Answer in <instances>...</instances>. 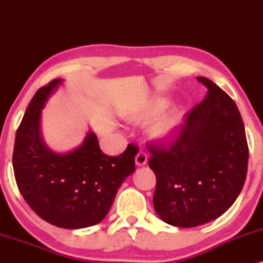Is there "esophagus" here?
Returning a JSON list of instances; mask_svg holds the SVG:
<instances>
[{"mask_svg":"<svg viewBox=\"0 0 263 263\" xmlns=\"http://www.w3.org/2000/svg\"><path fill=\"white\" fill-rule=\"evenodd\" d=\"M135 163H137L138 166H143V165L147 163V155L144 150H140L137 156H135Z\"/></svg>","mask_w":263,"mask_h":263,"instance_id":"obj_1","label":"esophagus"}]
</instances>
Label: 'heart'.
Segmentation results:
<instances>
[{"label": "heart", "instance_id": "obj_1", "mask_svg": "<svg viewBox=\"0 0 263 263\" xmlns=\"http://www.w3.org/2000/svg\"><path fill=\"white\" fill-rule=\"evenodd\" d=\"M166 104L167 103L165 100H156L153 104H149L147 107L141 109L140 111H138L133 117V119L137 120V122H144V120L153 119V118L160 114L166 108ZM181 113L179 110H173L170 113L165 114V116L160 117L158 120H155L152 124V126L149 129L150 135L154 139L160 141H167L173 139L176 133H178L180 124H181Z\"/></svg>", "mask_w": 263, "mask_h": 263}]
</instances>
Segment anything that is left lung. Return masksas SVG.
Instances as JSON below:
<instances>
[{"label":"left lung","instance_id":"obj_1","mask_svg":"<svg viewBox=\"0 0 263 263\" xmlns=\"http://www.w3.org/2000/svg\"><path fill=\"white\" fill-rule=\"evenodd\" d=\"M203 100L185 114L169 141H149L155 173L153 202L161 220L195 227L217 219L242 190L249 145L242 118L231 97L205 77Z\"/></svg>","mask_w":263,"mask_h":263}]
</instances>
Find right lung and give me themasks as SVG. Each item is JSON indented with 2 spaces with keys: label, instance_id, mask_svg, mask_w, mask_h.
I'll return each mask as SVG.
<instances>
[{
  "label": "right lung",
  "instance_id": "add662e5",
  "mask_svg": "<svg viewBox=\"0 0 263 263\" xmlns=\"http://www.w3.org/2000/svg\"><path fill=\"white\" fill-rule=\"evenodd\" d=\"M61 82L53 79L40 88L26 109L14 140V179L41 219L63 229H83L107 216L118 189L135 171L139 147L129 144L123 154L108 156L90 132L73 152H51L40 135L41 109Z\"/></svg>",
  "mask_w": 263,
  "mask_h": 263
}]
</instances>
